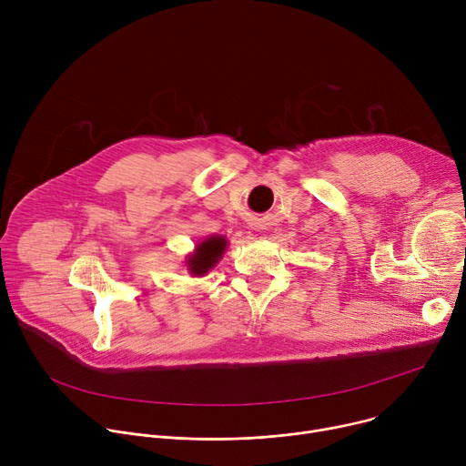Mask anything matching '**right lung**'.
<instances>
[{
  "instance_id": "obj_1",
  "label": "right lung",
  "mask_w": 466,
  "mask_h": 466,
  "mask_svg": "<svg viewBox=\"0 0 466 466\" xmlns=\"http://www.w3.org/2000/svg\"><path fill=\"white\" fill-rule=\"evenodd\" d=\"M225 245H227V239L221 236H214V238L203 241L197 247L195 254L189 258V271L193 275L203 277L218 263V259L221 258V254L225 250Z\"/></svg>"
}]
</instances>
